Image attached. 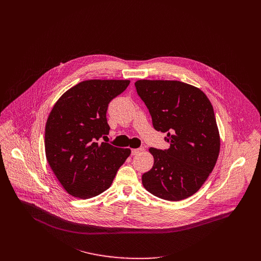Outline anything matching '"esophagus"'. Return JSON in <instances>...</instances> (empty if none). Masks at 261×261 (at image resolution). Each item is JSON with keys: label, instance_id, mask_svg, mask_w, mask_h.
<instances>
[{"label": "esophagus", "instance_id": "34e87169", "mask_svg": "<svg viewBox=\"0 0 261 261\" xmlns=\"http://www.w3.org/2000/svg\"><path fill=\"white\" fill-rule=\"evenodd\" d=\"M144 150V148H139V149H132V154L133 155H136V154H139L140 152H142Z\"/></svg>", "mask_w": 261, "mask_h": 261}]
</instances>
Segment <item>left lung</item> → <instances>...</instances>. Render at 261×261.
<instances>
[{
    "label": "left lung",
    "mask_w": 261,
    "mask_h": 261,
    "mask_svg": "<svg viewBox=\"0 0 261 261\" xmlns=\"http://www.w3.org/2000/svg\"><path fill=\"white\" fill-rule=\"evenodd\" d=\"M138 94L151 116L154 129L167 133L165 150L150 148L153 166L142 177L152 195L180 201L194 195L213 171L220 136L207 95L178 80H138Z\"/></svg>",
    "instance_id": "left-lung-1"
}]
</instances>
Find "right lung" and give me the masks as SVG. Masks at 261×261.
Returning a JSON list of instances; mask_svg holds the SVG:
<instances>
[{"label":"right lung","instance_id":"1","mask_svg":"<svg viewBox=\"0 0 261 261\" xmlns=\"http://www.w3.org/2000/svg\"><path fill=\"white\" fill-rule=\"evenodd\" d=\"M129 80H84L64 92L49 113L45 152L56 178L68 194L79 199L109 189L130 149L97 141L110 133V102Z\"/></svg>","mask_w":261,"mask_h":261}]
</instances>
